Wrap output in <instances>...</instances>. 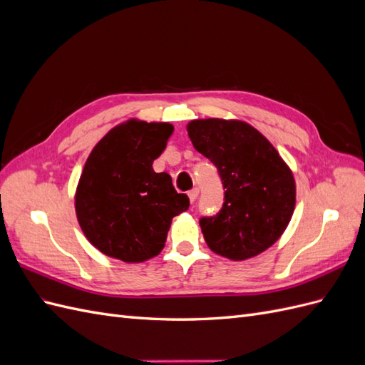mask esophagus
Returning <instances> with one entry per match:
<instances>
[{"label": "esophagus", "instance_id": "esophagus-1", "mask_svg": "<svg viewBox=\"0 0 365 365\" xmlns=\"http://www.w3.org/2000/svg\"><path fill=\"white\" fill-rule=\"evenodd\" d=\"M197 195H200V190H197V189H192V190L189 192V200H190V202H195V201H196Z\"/></svg>", "mask_w": 365, "mask_h": 365}]
</instances>
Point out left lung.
<instances>
[{
  "label": "left lung",
  "instance_id": "left-lung-1",
  "mask_svg": "<svg viewBox=\"0 0 365 365\" xmlns=\"http://www.w3.org/2000/svg\"><path fill=\"white\" fill-rule=\"evenodd\" d=\"M195 149L220 175L225 201L200 225L208 248L240 262L272 247L295 208V180L267 137L242 120L200 118L187 125Z\"/></svg>",
  "mask_w": 365,
  "mask_h": 365
}]
</instances>
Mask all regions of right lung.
<instances>
[{
    "label": "right lung",
    "instance_id": "obj_1",
    "mask_svg": "<svg viewBox=\"0 0 365 365\" xmlns=\"http://www.w3.org/2000/svg\"><path fill=\"white\" fill-rule=\"evenodd\" d=\"M170 123L129 118L114 126L88 157L74 195L85 237L105 256L141 263L158 256L172 219L189 208L169 173L152 169L168 145Z\"/></svg>",
    "mask_w": 365,
    "mask_h": 365
}]
</instances>
